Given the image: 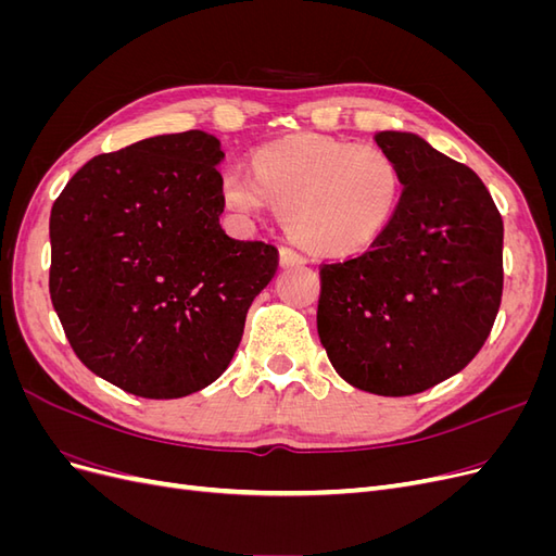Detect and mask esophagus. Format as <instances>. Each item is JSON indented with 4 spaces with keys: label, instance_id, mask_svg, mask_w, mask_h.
<instances>
[{
    "label": "esophagus",
    "instance_id": "34e87169",
    "mask_svg": "<svg viewBox=\"0 0 556 556\" xmlns=\"http://www.w3.org/2000/svg\"><path fill=\"white\" fill-rule=\"evenodd\" d=\"M280 264L282 266H299V264H306V257L301 255V252L285 245V248H280Z\"/></svg>",
    "mask_w": 556,
    "mask_h": 556
}]
</instances>
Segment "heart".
Returning <instances> with one entry per match:
<instances>
[{
	"label": "heart",
	"mask_w": 556,
	"mask_h": 556,
	"mask_svg": "<svg viewBox=\"0 0 556 556\" xmlns=\"http://www.w3.org/2000/svg\"><path fill=\"white\" fill-rule=\"evenodd\" d=\"M403 192L396 160L378 146L299 134L262 146L252 169L229 164L220 176L227 208L285 213V227L319 255L343 257L371 245L394 217Z\"/></svg>",
	"instance_id": "1"
}]
</instances>
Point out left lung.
<instances>
[{
  "label": "left lung",
  "mask_w": 556,
  "mask_h": 556,
  "mask_svg": "<svg viewBox=\"0 0 556 556\" xmlns=\"http://www.w3.org/2000/svg\"><path fill=\"white\" fill-rule=\"evenodd\" d=\"M403 176L399 208L366 252L319 264L317 331L364 392L408 396L459 374L503 294V220L484 182L406 131H378Z\"/></svg>",
  "instance_id": "obj_1"
}]
</instances>
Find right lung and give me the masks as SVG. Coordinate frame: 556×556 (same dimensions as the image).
<instances>
[{"label":"right lung","mask_w":556,"mask_h":556,"mask_svg":"<svg viewBox=\"0 0 556 556\" xmlns=\"http://www.w3.org/2000/svg\"><path fill=\"white\" fill-rule=\"evenodd\" d=\"M220 141L143 139L83 164L50 211L48 290L92 374L143 399L223 376L278 248L220 227Z\"/></svg>","instance_id":"right-lung-1"}]
</instances>
